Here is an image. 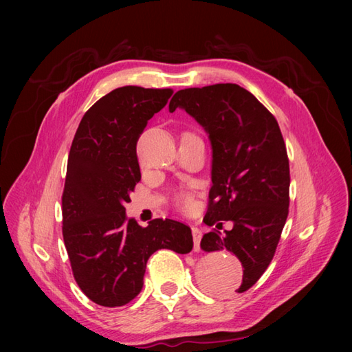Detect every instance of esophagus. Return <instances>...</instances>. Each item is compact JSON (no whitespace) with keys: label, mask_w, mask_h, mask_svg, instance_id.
<instances>
[{"label":"esophagus","mask_w":352,"mask_h":352,"mask_svg":"<svg viewBox=\"0 0 352 352\" xmlns=\"http://www.w3.org/2000/svg\"><path fill=\"white\" fill-rule=\"evenodd\" d=\"M192 236H194V251H199V242L202 238V232L198 228H192Z\"/></svg>","instance_id":"1"}]
</instances>
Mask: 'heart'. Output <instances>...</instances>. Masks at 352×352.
I'll return each mask as SVG.
<instances>
[{
    "label": "heart",
    "instance_id": "b5f03b06",
    "mask_svg": "<svg viewBox=\"0 0 352 352\" xmlns=\"http://www.w3.org/2000/svg\"><path fill=\"white\" fill-rule=\"evenodd\" d=\"M192 197H190L189 192H185V190H180V192L176 194V204L179 207H182L185 210H189L192 207Z\"/></svg>",
    "mask_w": 352,
    "mask_h": 352
}]
</instances>
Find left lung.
Masks as SVG:
<instances>
[{"label":"left lung","instance_id":"8db88e82","mask_svg":"<svg viewBox=\"0 0 352 352\" xmlns=\"http://www.w3.org/2000/svg\"><path fill=\"white\" fill-rule=\"evenodd\" d=\"M176 109L192 116L211 142L212 186L204 223H233L225 233H206L201 248L235 254L243 267L235 292H245L269 267L289 211V160L279 124L236 83L180 89L168 104L170 113Z\"/></svg>","mask_w":352,"mask_h":352}]
</instances>
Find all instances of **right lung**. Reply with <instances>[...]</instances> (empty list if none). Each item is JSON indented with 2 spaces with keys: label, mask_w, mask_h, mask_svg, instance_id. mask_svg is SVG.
<instances>
[{
  "label": "right lung",
  "mask_w": 352,
  "mask_h": 352,
  "mask_svg": "<svg viewBox=\"0 0 352 352\" xmlns=\"http://www.w3.org/2000/svg\"><path fill=\"white\" fill-rule=\"evenodd\" d=\"M172 89L122 87L85 113L67 160L61 197L63 238L74 280L91 301L122 307L141 292L146 261L167 248L188 254L190 228L154 219L142 228L124 202L141 180L136 142Z\"/></svg>",
  "instance_id": "add662e5"
}]
</instances>
